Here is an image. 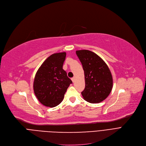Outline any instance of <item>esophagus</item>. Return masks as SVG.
<instances>
[{"mask_svg":"<svg viewBox=\"0 0 146 146\" xmlns=\"http://www.w3.org/2000/svg\"><path fill=\"white\" fill-rule=\"evenodd\" d=\"M72 82H74V80H75V78H74V77H73V78H72Z\"/></svg>","mask_w":146,"mask_h":146,"instance_id":"esophagus-1","label":"esophagus"}]
</instances>
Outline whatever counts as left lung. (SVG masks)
I'll list each match as a JSON object with an SVG mask.
<instances>
[{
    "mask_svg": "<svg viewBox=\"0 0 146 146\" xmlns=\"http://www.w3.org/2000/svg\"><path fill=\"white\" fill-rule=\"evenodd\" d=\"M76 52L85 73V88L82 92V95L89 103L103 101L112 89V76L109 67L100 57L92 51L83 50Z\"/></svg>",
    "mask_w": 146,
    "mask_h": 146,
    "instance_id": "8db88e82",
    "label": "left lung"
}]
</instances>
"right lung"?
Here are the masks:
<instances>
[{
	"label": "right lung",
	"instance_id": "1",
	"mask_svg": "<svg viewBox=\"0 0 146 146\" xmlns=\"http://www.w3.org/2000/svg\"><path fill=\"white\" fill-rule=\"evenodd\" d=\"M66 53H55L46 59L38 68L34 82V91L38 100L48 107L59 105L72 81L63 69Z\"/></svg>",
	"mask_w": 146,
	"mask_h": 146
}]
</instances>
